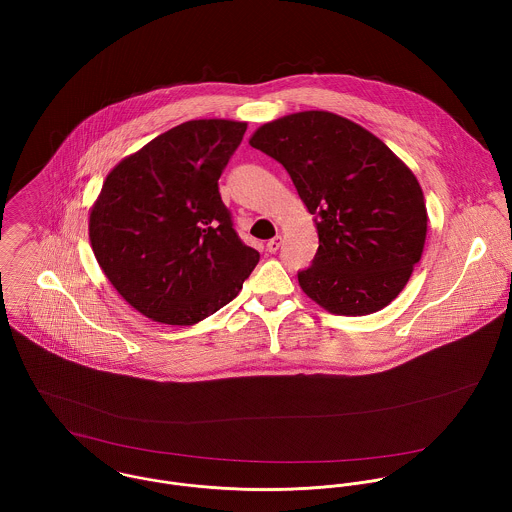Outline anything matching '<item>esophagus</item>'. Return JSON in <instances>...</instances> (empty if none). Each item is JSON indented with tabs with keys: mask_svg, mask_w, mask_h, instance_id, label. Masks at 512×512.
Listing matches in <instances>:
<instances>
[{
	"mask_svg": "<svg viewBox=\"0 0 512 512\" xmlns=\"http://www.w3.org/2000/svg\"><path fill=\"white\" fill-rule=\"evenodd\" d=\"M280 244H282V236L278 234V236H274L272 240H268V242H266V250H268L270 254H274V252H278Z\"/></svg>",
	"mask_w": 512,
	"mask_h": 512,
	"instance_id": "obj_1",
	"label": "esophagus"
}]
</instances>
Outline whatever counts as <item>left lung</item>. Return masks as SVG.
Listing matches in <instances>:
<instances>
[{"mask_svg":"<svg viewBox=\"0 0 512 512\" xmlns=\"http://www.w3.org/2000/svg\"><path fill=\"white\" fill-rule=\"evenodd\" d=\"M286 167L315 215L319 248L301 290L337 315L386 307L420 262L428 230L414 173L363 126L323 110L264 124L250 138Z\"/></svg>","mask_w":512,"mask_h":512,"instance_id":"obj_1","label":"left lung"}]
</instances>
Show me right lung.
Masks as SVG:
<instances>
[{
	"label": "right lung",
	"mask_w": 512,
	"mask_h": 512,
	"mask_svg": "<svg viewBox=\"0 0 512 512\" xmlns=\"http://www.w3.org/2000/svg\"><path fill=\"white\" fill-rule=\"evenodd\" d=\"M246 122L191 120L122 159L90 211L94 256L118 293L165 325L232 301L260 254L232 228L219 179Z\"/></svg>",
	"instance_id": "right-lung-1"
}]
</instances>
